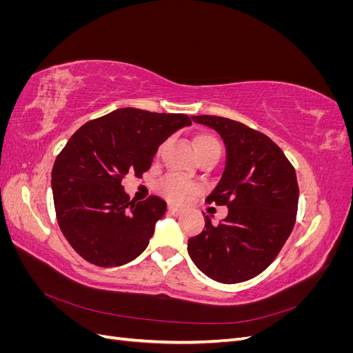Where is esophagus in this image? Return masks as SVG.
I'll return each mask as SVG.
<instances>
[{
	"mask_svg": "<svg viewBox=\"0 0 353 353\" xmlns=\"http://www.w3.org/2000/svg\"><path fill=\"white\" fill-rule=\"evenodd\" d=\"M168 212L170 213V215H175V216H178V215H181V213H183L184 210L181 209V208H176V206L169 205V206H168Z\"/></svg>",
	"mask_w": 353,
	"mask_h": 353,
	"instance_id": "esophagus-1",
	"label": "esophagus"
}]
</instances>
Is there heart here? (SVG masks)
Segmentation results:
<instances>
[{
  "label": "heart",
  "instance_id": "obj_1",
  "mask_svg": "<svg viewBox=\"0 0 353 353\" xmlns=\"http://www.w3.org/2000/svg\"><path fill=\"white\" fill-rule=\"evenodd\" d=\"M194 148L197 157L206 153H221V145L219 141L213 135L209 134H201L196 137L194 140ZM157 190L160 194H163L170 201H183L191 191L194 190V185L176 174H169L163 176L157 183Z\"/></svg>",
  "mask_w": 353,
  "mask_h": 353
}]
</instances>
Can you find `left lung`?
<instances>
[{
  "instance_id": "left-lung-1",
  "label": "left lung",
  "mask_w": 353,
  "mask_h": 353,
  "mask_svg": "<svg viewBox=\"0 0 353 353\" xmlns=\"http://www.w3.org/2000/svg\"><path fill=\"white\" fill-rule=\"evenodd\" d=\"M213 128L225 144L227 160L208 201L225 205L218 225L188 239V254L209 279L223 284L248 281L265 271L290 236L299 201L294 168L270 137L221 116H191Z\"/></svg>"
}]
</instances>
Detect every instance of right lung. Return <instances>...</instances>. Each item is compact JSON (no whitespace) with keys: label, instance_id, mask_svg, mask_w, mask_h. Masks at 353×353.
Masks as SVG:
<instances>
[{"label":"right lung","instance_id":"obj_1","mask_svg":"<svg viewBox=\"0 0 353 353\" xmlns=\"http://www.w3.org/2000/svg\"><path fill=\"white\" fill-rule=\"evenodd\" d=\"M191 119L181 113L123 108L90 121L57 156L51 188L59 227L72 248L94 265L121 266L150 241L166 201H130L122 179L150 169L159 145Z\"/></svg>","mask_w":353,"mask_h":353}]
</instances>
